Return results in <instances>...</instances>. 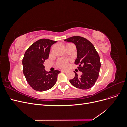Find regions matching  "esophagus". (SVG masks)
<instances>
[{
  "mask_svg": "<svg viewBox=\"0 0 127 127\" xmlns=\"http://www.w3.org/2000/svg\"><path fill=\"white\" fill-rule=\"evenodd\" d=\"M61 71L64 72H67V70H61Z\"/></svg>",
  "mask_w": 127,
  "mask_h": 127,
  "instance_id": "34e87169",
  "label": "esophagus"
}]
</instances>
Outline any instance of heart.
Returning a JSON list of instances; mask_svg holds the SVG:
<instances>
[{
  "label": "heart",
  "mask_w": 127,
  "mask_h": 127,
  "mask_svg": "<svg viewBox=\"0 0 127 127\" xmlns=\"http://www.w3.org/2000/svg\"><path fill=\"white\" fill-rule=\"evenodd\" d=\"M58 66L60 67H66L67 65V62L66 60H60L58 61Z\"/></svg>",
  "instance_id": "b5f03b06"
}]
</instances>
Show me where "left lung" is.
I'll use <instances>...</instances> for the list:
<instances>
[{
  "mask_svg": "<svg viewBox=\"0 0 127 127\" xmlns=\"http://www.w3.org/2000/svg\"><path fill=\"white\" fill-rule=\"evenodd\" d=\"M64 41L72 42L76 45L77 58L75 64H79L78 70L82 72L80 76L75 72V77L69 80L70 83L80 89L91 88L97 80L99 74L101 64L98 53L94 45L85 38L75 36Z\"/></svg>",
  "mask_w": 127,
  "mask_h": 127,
  "instance_id": "8db88e82",
  "label": "left lung"
}]
</instances>
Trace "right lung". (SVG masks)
I'll return each instance as SVG.
<instances>
[{
	"mask_svg": "<svg viewBox=\"0 0 127 127\" xmlns=\"http://www.w3.org/2000/svg\"><path fill=\"white\" fill-rule=\"evenodd\" d=\"M57 42L40 39L34 42L25 52L22 60L23 71L26 81L34 90L45 91L55 85L60 71H45L43 64L48 58L51 45Z\"/></svg>",
	"mask_w": 127,
	"mask_h": 127,
	"instance_id": "1",
	"label": "right lung"
}]
</instances>
